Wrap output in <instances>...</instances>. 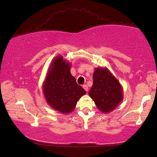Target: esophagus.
<instances>
[{
  "instance_id": "obj_1",
  "label": "esophagus",
  "mask_w": 157,
  "mask_h": 157,
  "mask_svg": "<svg viewBox=\"0 0 157 157\" xmlns=\"http://www.w3.org/2000/svg\"><path fill=\"white\" fill-rule=\"evenodd\" d=\"M82 87H83L84 90L86 91H88V87H87V85H82Z\"/></svg>"
}]
</instances>
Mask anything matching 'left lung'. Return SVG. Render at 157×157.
<instances>
[{"label": "left lung", "mask_w": 157, "mask_h": 157, "mask_svg": "<svg viewBox=\"0 0 157 157\" xmlns=\"http://www.w3.org/2000/svg\"><path fill=\"white\" fill-rule=\"evenodd\" d=\"M93 80L89 95L100 111L110 113L122 101V85L106 67H96L93 74Z\"/></svg>", "instance_id": "obj_1"}]
</instances>
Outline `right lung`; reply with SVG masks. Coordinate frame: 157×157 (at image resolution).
<instances>
[{
    "label": "right lung",
    "instance_id": "add662e5",
    "mask_svg": "<svg viewBox=\"0 0 157 157\" xmlns=\"http://www.w3.org/2000/svg\"><path fill=\"white\" fill-rule=\"evenodd\" d=\"M71 63L58 55L52 61L42 87L46 102L55 111L67 114L73 111L86 91L70 73Z\"/></svg>",
    "mask_w": 157,
    "mask_h": 157
}]
</instances>
